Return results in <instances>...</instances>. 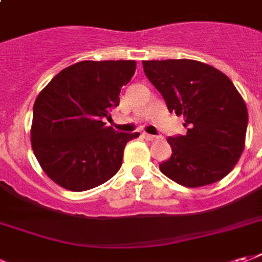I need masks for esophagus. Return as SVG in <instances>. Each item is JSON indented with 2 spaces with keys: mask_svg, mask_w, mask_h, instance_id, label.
<instances>
[{
  "mask_svg": "<svg viewBox=\"0 0 262 262\" xmlns=\"http://www.w3.org/2000/svg\"><path fill=\"white\" fill-rule=\"evenodd\" d=\"M142 135H144V138L148 139V141H156V139L159 138V137H156V135H150V134H146V133H144Z\"/></svg>",
  "mask_w": 262,
  "mask_h": 262,
  "instance_id": "1",
  "label": "esophagus"
}]
</instances>
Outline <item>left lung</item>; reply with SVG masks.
<instances>
[{
  "mask_svg": "<svg viewBox=\"0 0 262 262\" xmlns=\"http://www.w3.org/2000/svg\"><path fill=\"white\" fill-rule=\"evenodd\" d=\"M169 112L184 116L186 135L169 137L171 156L160 171L184 187H201L228 176L244 149L249 114L233 82L194 60L142 61Z\"/></svg>",
  "mask_w": 262,
  "mask_h": 262,
  "instance_id": "8db88e82",
  "label": "left lung"
}]
</instances>
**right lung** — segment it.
<instances>
[{
    "label": "right lung",
    "mask_w": 262,
    "mask_h": 262,
    "mask_svg": "<svg viewBox=\"0 0 262 262\" xmlns=\"http://www.w3.org/2000/svg\"><path fill=\"white\" fill-rule=\"evenodd\" d=\"M133 60L81 61L58 72L33 106L32 148L58 186L86 191L110 180L123 165L124 148L139 133L106 127L120 91L135 74Z\"/></svg>",
    "instance_id": "1"
}]
</instances>
